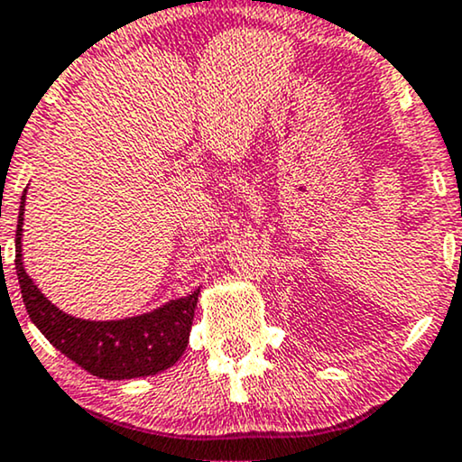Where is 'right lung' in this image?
<instances>
[{
  "label": "right lung",
  "mask_w": 462,
  "mask_h": 462,
  "mask_svg": "<svg viewBox=\"0 0 462 462\" xmlns=\"http://www.w3.org/2000/svg\"><path fill=\"white\" fill-rule=\"evenodd\" d=\"M25 193L16 224L14 269L27 314L49 342L90 374L107 381L140 379L171 368L185 353L198 305V291L171 299L152 312L120 320H83L49 301L25 273L21 254Z\"/></svg>",
  "instance_id": "right-lung-1"
}]
</instances>
